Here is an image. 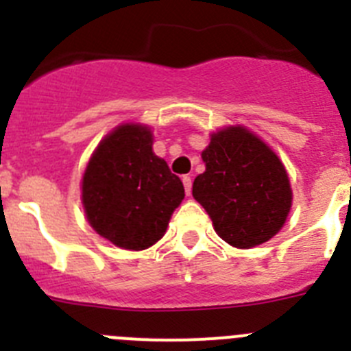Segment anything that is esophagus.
<instances>
[{"label":"esophagus","mask_w":351,"mask_h":351,"mask_svg":"<svg viewBox=\"0 0 351 351\" xmlns=\"http://www.w3.org/2000/svg\"><path fill=\"white\" fill-rule=\"evenodd\" d=\"M182 184H184L186 195L190 197V195H191V178H190V176H182Z\"/></svg>","instance_id":"34e87169"}]
</instances>
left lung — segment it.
I'll list each match as a JSON object with an SVG mask.
<instances>
[{
	"instance_id": "1",
	"label": "left lung",
	"mask_w": 351,
	"mask_h": 351,
	"mask_svg": "<svg viewBox=\"0 0 351 351\" xmlns=\"http://www.w3.org/2000/svg\"><path fill=\"white\" fill-rule=\"evenodd\" d=\"M202 160L206 172L195 178L193 197L219 237L241 250L274 237L290 213L291 188L269 145L243 126H230L214 133Z\"/></svg>"
}]
</instances>
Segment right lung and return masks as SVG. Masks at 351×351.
Instances as JSON below:
<instances>
[{
  "label": "right lung",
  "instance_id": "add662e5",
  "mask_svg": "<svg viewBox=\"0 0 351 351\" xmlns=\"http://www.w3.org/2000/svg\"><path fill=\"white\" fill-rule=\"evenodd\" d=\"M184 186L153 153L147 126L123 125L100 142L84 172L82 204L91 226L125 250L163 237Z\"/></svg>",
  "mask_w": 351,
  "mask_h": 351
}]
</instances>
